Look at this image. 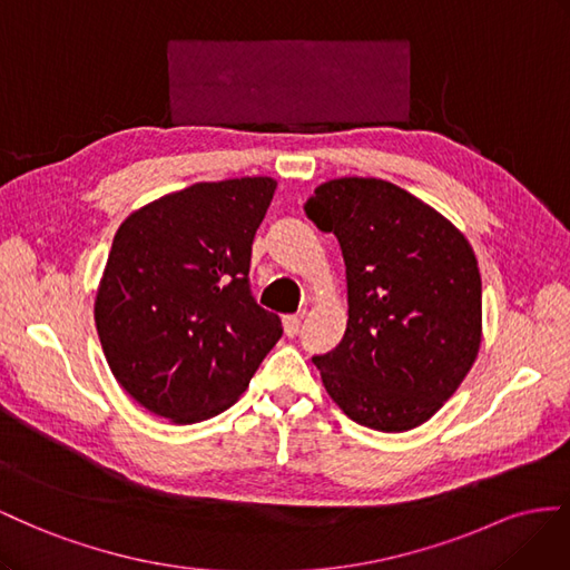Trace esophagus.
Returning <instances> with one entry per match:
<instances>
[{
    "mask_svg": "<svg viewBox=\"0 0 570 570\" xmlns=\"http://www.w3.org/2000/svg\"><path fill=\"white\" fill-rule=\"evenodd\" d=\"M282 322H284L286 336H296L298 334V330H301V317L298 315H286Z\"/></svg>",
    "mask_w": 570,
    "mask_h": 570,
    "instance_id": "obj_1",
    "label": "esophagus"
}]
</instances>
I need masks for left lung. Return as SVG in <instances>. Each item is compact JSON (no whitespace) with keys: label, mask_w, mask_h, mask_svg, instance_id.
Returning <instances> with one entry per match:
<instances>
[{"label":"left lung","mask_w":570,"mask_h":570,"mask_svg":"<svg viewBox=\"0 0 570 570\" xmlns=\"http://www.w3.org/2000/svg\"><path fill=\"white\" fill-rule=\"evenodd\" d=\"M346 263L348 322L315 355L353 422L409 432L456 394L482 344V282L468 238L413 193L372 176L324 181L305 200Z\"/></svg>","instance_id":"1"}]
</instances>
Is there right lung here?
<instances>
[{
    "mask_svg": "<svg viewBox=\"0 0 570 570\" xmlns=\"http://www.w3.org/2000/svg\"><path fill=\"white\" fill-rule=\"evenodd\" d=\"M274 190L272 176L193 184L138 207L114 236L97 334L126 394L174 425L234 405L282 338L248 286Z\"/></svg>",
    "mask_w": 570,
    "mask_h": 570,
    "instance_id": "add662e5",
    "label": "right lung"
}]
</instances>
